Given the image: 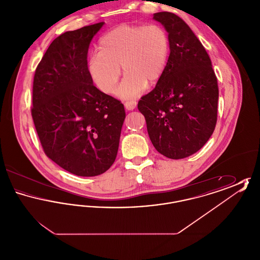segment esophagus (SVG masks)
I'll use <instances>...</instances> for the list:
<instances>
[{
    "instance_id": "1",
    "label": "esophagus",
    "mask_w": 260,
    "mask_h": 260,
    "mask_svg": "<svg viewBox=\"0 0 260 260\" xmlns=\"http://www.w3.org/2000/svg\"><path fill=\"white\" fill-rule=\"evenodd\" d=\"M136 105H137V103H136V101H134V100L124 102V108L126 110H134L136 108Z\"/></svg>"
}]
</instances>
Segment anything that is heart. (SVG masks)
Returning <instances> with one entry per match:
<instances>
[{
    "label": "heart",
    "instance_id": "obj_1",
    "mask_svg": "<svg viewBox=\"0 0 260 260\" xmlns=\"http://www.w3.org/2000/svg\"><path fill=\"white\" fill-rule=\"evenodd\" d=\"M99 52L90 55L87 70L94 85L106 93L117 90L121 99H136L149 86L157 84L166 71L171 52L168 32L157 24H121L99 40Z\"/></svg>",
    "mask_w": 260,
    "mask_h": 260
}]
</instances>
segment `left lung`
<instances>
[{"label":"left lung","instance_id":"8db88e82","mask_svg":"<svg viewBox=\"0 0 260 260\" xmlns=\"http://www.w3.org/2000/svg\"><path fill=\"white\" fill-rule=\"evenodd\" d=\"M153 18L169 33L171 53L161 80L137 107L154 147L178 160L202 148L215 128L217 78L208 52L184 20L168 12Z\"/></svg>","mask_w":260,"mask_h":260}]
</instances>
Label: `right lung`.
Here are the masks:
<instances>
[{
	"instance_id": "add662e5",
	"label": "right lung",
	"mask_w": 260,
	"mask_h": 260,
	"mask_svg": "<svg viewBox=\"0 0 260 260\" xmlns=\"http://www.w3.org/2000/svg\"><path fill=\"white\" fill-rule=\"evenodd\" d=\"M104 22L54 39L38 64L32 118L45 154L79 176L105 173L115 161L125 118L118 99L93 86L87 50Z\"/></svg>"
}]
</instances>
